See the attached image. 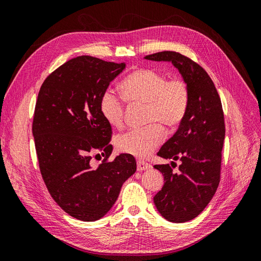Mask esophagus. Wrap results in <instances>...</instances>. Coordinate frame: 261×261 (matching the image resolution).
<instances>
[{
    "mask_svg": "<svg viewBox=\"0 0 261 261\" xmlns=\"http://www.w3.org/2000/svg\"><path fill=\"white\" fill-rule=\"evenodd\" d=\"M151 169V165L146 163L145 161H138L137 162V171L141 172V171H145V170H150Z\"/></svg>",
    "mask_w": 261,
    "mask_h": 261,
    "instance_id": "obj_1",
    "label": "esophagus"
}]
</instances>
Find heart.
I'll list each match as a JSON object with an SVG mask.
<instances>
[{
  "mask_svg": "<svg viewBox=\"0 0 261 261\" xmlns=\"http://www.w3.org/2000/svg\"><path fill=\"white\" fill-rule=\"evenodd\" d=\"M124 99L129 103L147 105L146 122L160 123L175 128L184 120L188 107V88L180 80H169L151 68H139L121 84ZM100 112L109 125L120 128L124 123V101L112 90H106L100 98ZM163 130L158 124L133 129L116 138L120 151L145 158L161 143Z\"/></svg>",
  "mask_w": 261,
  "mask_h": 261,
  "instance_id": "heart-1",
  "label": "heart"
}]
</instances>
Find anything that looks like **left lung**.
I'll return each instance as SVG.
<instances>
[{
    "instance_id": "left-lung-1",
    "label": "left lung",
    "mask_w": 261,
    "mask_h": 261,
    "mask_svg": "<svg viewBox=\"0 0 261 261\" xmlns=\"http://www.w3.org/2000/svg\"><path fill=\"white\" fill-rule=\"evenodd\" d=\"M145 60L172 63L188 88L184 120L158 155L179 160L178 172L169 164L154 165L164 177L161 191L153 197L160 215L173 223H183L199 216L215 196L220 181L221 152L225 137L222 105L211 78L201 66L184 55L163 51Z\"/></svg>"
}]
</instances>
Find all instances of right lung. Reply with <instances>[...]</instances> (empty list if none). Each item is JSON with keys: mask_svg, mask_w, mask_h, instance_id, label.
Returning a JSON list of instances; mask_svg holds the SVG:
<instances>
[{"mask_svg": "<svg viewBox=\"0 0 261 261\" xmlns=\"http://www.w3.org/2000/svg\"><path fill=\"white\" fill-rule=\"evenodd\" d=\"M125 68V62L82 55L55 69L38 94L33 135L43 180L63 210L86 222L103 218L136 172L128 153L98 168L91 164L93 153L107 159L113 150L100 98Z\"/></svg>", "mask_w": 261, "mask_h": 261, "instance_id": "right-lung-1", "label": "right lung"}]
</instances>
